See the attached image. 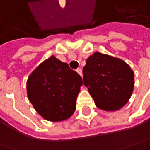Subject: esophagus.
Returning <instances> with one entry per match:
<instances>
[{"label":"esophagus","instance_id":"1","mask_svg":"<svg viewBox=\"0 0 150 150\" xmlns=\"http://www.w3.org/2000/svg\"><path fill=\"white\" fill-rule=\"evenodd\" d=\"M77 73L79 74V75H81V76H82V69H81V68H79V69H77Z\"/></svg>","mask_w":150,"mask_h":150}]
</instances>
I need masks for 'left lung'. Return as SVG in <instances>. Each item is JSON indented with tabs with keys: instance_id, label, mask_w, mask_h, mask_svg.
Returning a JSON list of instances; mask_svg holds the SVG:
<instances>
[{
	"instance_id": "left-lung-1",
	"label": "left lung",
	"mask_w": 150,
	"mask_h": 150,
	"mask_svg": "<svg viewBox=\"0 0 150 150\" xmlns=\"http://www.w3.org/2000/svg\"><path fill=\"white\" fill-rule=\"evenodd\" d=\"M83 75L85 86L101 110H120L132 96L134 73L123 60L95 52L87 58Z\"/></svg>"
}]
</instances>
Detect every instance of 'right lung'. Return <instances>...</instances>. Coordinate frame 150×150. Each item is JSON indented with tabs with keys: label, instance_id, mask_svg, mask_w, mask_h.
<instances>
[{
	"label": "right lung",
	"instance_id": "add662e5",
	"mask_svg": "<svg viewBox=\"0 0 150 150\" xmlns=\"http://www.w3.org/2000/svg\"><path fill=\"white\" fill-rule=\"evenodd\" d=\"M82 78L54 56L37 67L27 81V94L35 110L47 120L69 118L76 108Z\"/></svg>",
	"mask_w": 150,
	"mask_h": 150
}]
</instances>
